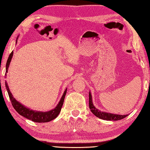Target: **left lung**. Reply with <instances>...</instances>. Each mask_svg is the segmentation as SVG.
Here are the masks:
<instances>
[{"mask_svg": "<svg viewBox=\"0 0 150 150\" xmlns=\"http://www.w3.org/2000/svg\"><path fill=\"white\" fill-rule=\"evenodd\" d=\"M89 107L91 112L94 114L96 117L104 120L117 121V120H122L128 116V114H126V115H120V114H115L107 112H103V111H101L100 110L96 108L93 104L92 94H91L90 92H89Z\"/></svg>", "mask_w": 150, "mask_h": 150, "instance_id": "8db88e82", "label": "left lung"}]
</instances>
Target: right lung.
<instances>
[{"label":"right lung","mask_w":150,"mask_h":150,"mask_svg":"<svg viewBox=\"0 0 150 150\" xmlns=\"http://www.w3.org/2000/svg\"><path fill=\"white\" fill-rule=\"evenodd\" d=\"M18 37L19 36L17 37L16 43L17 42V39H18ZM13 52L12 51L11 52L8 58L6 65V73H8V67H9V66H10V62L13 57ZM6 73L5 75L6 76ZM5 85H6V88L9 98L10 99L11 104H12L15 110H16L17 112L20 114V115H21L26 118L37 123L48 122L57 118L60 112L62 107L63 103H64V98H65V96L67 92V88H66L65 91H64V92L63 93L62 96L60 101L58 102V105L56 106L54 108L49 111H47V112H42V111L31 110L29 108L26 107L21 103H20L19 101H17L16 99L13 98L12 93H11L10 89H9V86L8 85V83H6V81L5 82Z\"/></svg>","instance_id":"right-lung-1"}]
</instances>
